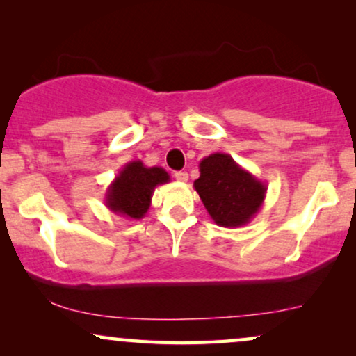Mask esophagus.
<instances>
[{"label":"esophagus","mask_w":356,"mask_h":356,"mask_svg":"<svg viewBox=\"0 0 356 356\" xmlns=\"http://www.w3.org/2000/svg\"><path fill=\"white\" fill-rule=\"evenodd\" d=\"M175 179L179 183H186L188 181V173L186 172H177L175 173Z\"/></svg>","instance_id":"obj_1"}]
</instances>
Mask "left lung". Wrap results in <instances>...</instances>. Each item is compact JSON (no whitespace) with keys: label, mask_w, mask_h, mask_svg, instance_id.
Listing matches in <instances>:
<instances>
[{"label":"left lung","mask_w":356,"mask_h":356,"mask_svg":"<svg viewBox=\"0 0 356 356\" xmlns=\"http://www.w3.org/2000/svg\"><path fill=\"white\" fill-rule=\"evenodd\" d=\"M199 172L193 186L218 227L246 225L264 204L266 183L240 167L232 155L216 152L204 157Z\"/></svg>","instance_id":"obj_1"}]
</instances>
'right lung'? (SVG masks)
I'll return each mask as SVG.
<instances>
[{
	"mask_svg": "<svg viewBox=\"0 0 356 356\" xmlns=\"http://www.w3.org/2000/svg\"><path fill=\"white\" fill-rule=\"evenodd\" d=\"M170 181L162 167H145L143 160H133L120 170L105 193V206L116 216L139 220L147 213L154 191Z\"/></svg>",
	"mask_w": 356,
	"mask_h": 356,
	"instance_id": "add662e5",
	"label": "right lung"
}]
</instances>
